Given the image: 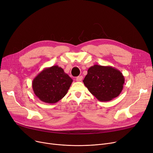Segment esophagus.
<instances>
[{"label":"esophagus","mask_w":153,"mask_h":153,"mask_svg":"<svg viewBox=\"0 0 153 153\" xmlns=\"http://www.w3.org/2000/svg\"><path fill=\"white\" fill-rule=\"evenodd\" d=\"M82 78H83V77H82V76H78V77H76V81H77V82H80V81H82Z\"/></svg>","instance_id":"34e87169"}]
</instances>
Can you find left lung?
<instances>
[{
	"mask_svg": "<svg viewBox=\"0 0 153 153\" xmlns=\"http://www.w3.org/2000/svg\"><path fill=\"white\" fill-rule=\"evenodd\" d=\"M83 82L99 101L107 102L122 92L125 78L122 72L114 67L95 64L88 69Z\"/></svg>",
	"mask_w": 153,
	"mask_h": 153,
	"instance_id": "1",
	"label": "left lung"
}]
</instances>
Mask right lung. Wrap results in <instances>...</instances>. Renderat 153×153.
<instances>
[{
    "label": "right lung",
    "mask_w": 153,
    "mask_h": 153,
    "mask_svg": "<svg viewBox=\"0 0 153 153\" xmlns=\"http://www.w3.org/2000/svg\"><path fill=\"white\" fill-rule=\"evenodd\" d=\"M72 79L58 66L46 68L33 79L32 87L37 97L48 103L58 102L66 95Z\"/></svg>",
    "instance_id": "right-lung-1"
}]
</instances>
